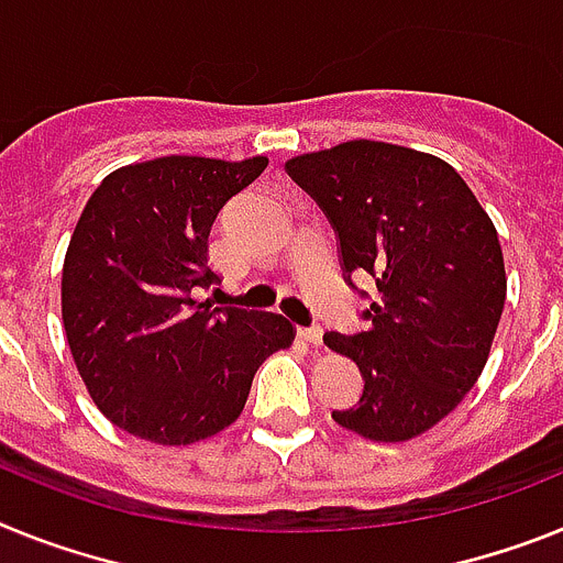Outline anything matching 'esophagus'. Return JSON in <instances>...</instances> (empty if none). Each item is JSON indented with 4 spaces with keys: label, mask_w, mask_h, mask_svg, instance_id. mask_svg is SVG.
<instances>
[{
    "label": "esophagus",
    "mask_w": 563,
    "mask_h": 563,
    "mask_svg": "<svg viewBox=\"0 0 563 563\" xmlns=\"http://www.w3.org/2000/svg\"><path fill=\"white\" fill-rule=\"evenodd\" d=\"M299 335L305 341H310V344H316V347H319L321 335H324V333H321V328H299Z\"/></svg>",
    "instance_id": "34e87169"
}]
</instances>
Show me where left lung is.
<instances>
[{
    "mask_svg": "<svg viewBox=\"0 0 563 563\" xmlns=\"http://www.w3.org/2000/svg\"><path fill=\"white\" fill-rule=\"evenodd\" d=\"M339 233L341 267L369 273L367 330L324 333L358 364L364 393L335 424L369 441H410L461 405L487 364L507 299L487 210L444 158L353 139L287 158ZM353 285V282H350Z\"/></svg>",
    "mask_w": 563,
    "mask_h": 563,
    "instance_id": "1",
    "label": "left lung"
}]
</instances>
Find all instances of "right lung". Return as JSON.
<instances>
[{
	"instance_id": "right-lung-1",
	"label": "right lung",
	"mask_w": 563,
	"mask_h": 563,
	"mask_svg": "<svg viewBox=\"0 0 563 563\" xmlns=\"http://www.w3.org/2000/svg\"><path fill=\"white\" fill-rule=\"evenodd\" d=\"M267 158L162 156L104 176L62 267V321L96 407L162 446L210 439L244 410L267 355L292 344L278 313L194 301L224 201Z\"/></svg>"
}]
</instances>
